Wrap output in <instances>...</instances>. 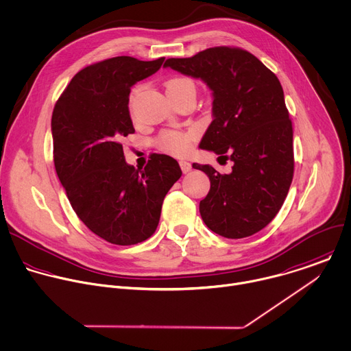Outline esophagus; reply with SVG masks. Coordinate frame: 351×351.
Returning a JSON list of instances; mask_svg holds the SVG:
<instances>
[{
    "mask_svg": "<svg viewBox=\"0 0 351 351\" xmlns=\"http://www.w3.org/2000/svg\"><path fill=\"white\" fill-rule=\"evenodd\" d=\"M180 167H181V170H182V173H184V174L189 173V171H191V169H192L191 163H189V162H186V160H180Z\"/></svg>",
    "mask_w": 351,
    "mask_h": 351,
    "instance_id": "obj_1",
    "label": "esophagus"
}]
</instances>
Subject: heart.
I'll list each match as a JSON object with an SVG mask.
<instances>
[{
	"mask_svg": "<svg viewBox=\"0 0 351 351\" xmlns=\"http://www.w3.org/2000/svg\"><path fill=\"white\" fill-rule=\"evenodd\" d=\"M165 88H166V92H167L169 97L178 96V95H188V93L195 95V90H196L195 89V82L191 78L182 77V75L169 78L165 82ZM140 92H141V86H136L132 90L130 97H129L130 110L133 108ZM195 137H196V132L193 129L165 130L158 137L156 145H158L159 149H162L165 152L181 156V155H185L191 149Z\"/></svg>",
	"mask_w": 351,
	"mask_h": 351,
	"instance_id": "1",
	"label": "heart"
}]
</instances>
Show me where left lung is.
<instances>
[{
	"instance_id": "8db88e82",
	"label": "left lung",
	"mask_w": 351,
	"mask_h": 351,
	"mask_svg": "<svg viewBox=\"0 0 351 351\" xmlns=\"http://www.w3.org/2000/svg\"><path fill=\"white\" fill-rule=\"evenodd\" d=\"M165 67L200 78L213 90V122L200 148L233 162L230 174L193 163L210 178L200 200L208 229L243 239L263 229L280 211L293 177L292 122L278 78L252 53L214 47Z\"/></svg>"
}]
</instances>
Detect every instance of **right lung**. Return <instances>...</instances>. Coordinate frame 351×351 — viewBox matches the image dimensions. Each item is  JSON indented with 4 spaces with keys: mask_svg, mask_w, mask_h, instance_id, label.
Wrapping results in <instances>:
<instances>
[{
    "mask_svg": "<svg viewBox=\"0 0 351 351\" xmlns=\"http://www.w3.org/2000/svg\"><path fill=\"white\" fill-rule=\"evenodd\" d=\"M165 58L118 56L74 75L52 115L53 162L80 219L111 244L151 237L166 193L181 177L176 159L152 154L144 169L128 165L121 140L134 133L130 88L155 74Z\"/></svg>",
    "mask_w": 351,
    "mask_h": 351,
    "instance_id": "add662e5",
    "label": "right lung"
}]
</instances>
